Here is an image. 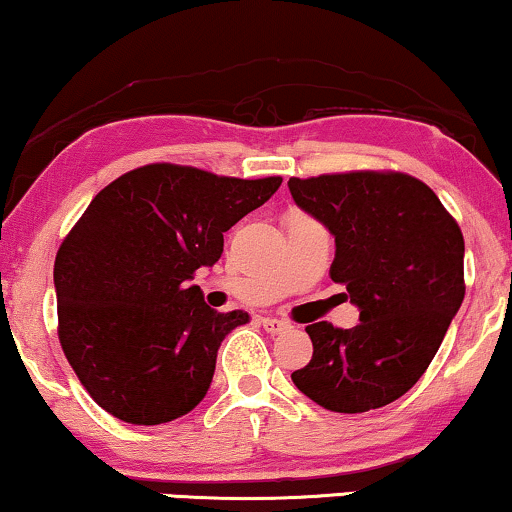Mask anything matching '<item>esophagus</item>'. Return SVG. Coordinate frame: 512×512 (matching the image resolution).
Instances as JSON below:
<instances>
[{"mask_svg":"<svg viewBox=\"0 0 512 512\" xmlns=\"http://www.w3.org/2000/svg\"><path fill=\"white\" fill-rule=\"evenodd\" d=\"M262 327L269 331V334H280V331L290 329V322L278 318H262Z\"/></svg>","mask_w":512,"mask_h":512,"instance_id":"esophagus-1","label":"esophagus"}]
</instances>
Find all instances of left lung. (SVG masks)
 <instances>
[{"instance_id": "left-lung-1", "label": "left lung", "mask_w": 512, "mask_h": 512, "mask_svg": "<svg viewBox=\"0 0 512 512\" xmlns=\"http://www.w3.org/2000/svg\"><path fill=\"white\" fill-rule=\"evenodd\" d=\"M336 241L329 276L359 306L352 329L315 322L313 357L292 380L334 413L403 397L441 348L464 301V236L434 190L401 171H343L287 181Z\"/></svg>"}]
</instances>
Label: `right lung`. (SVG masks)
<instances>
[{
	"mask_svg": "<svg viewBox=\"0 0 512 512\" xmlns=\"http://www.w3.org/2000/svg\"><path fill=\"white\" fill-rule=\"evenodd\" d=\"M280 183L155 162L90 201L55 255L57 336L106 413L148 427L206 397L222 338L248 313H218L190 280Z\"/></svg>",
	"mask_w": 512,
	"mask_h": 512,
	"instance_id": "1",
	"label": "right lung"
}]
</instances>
